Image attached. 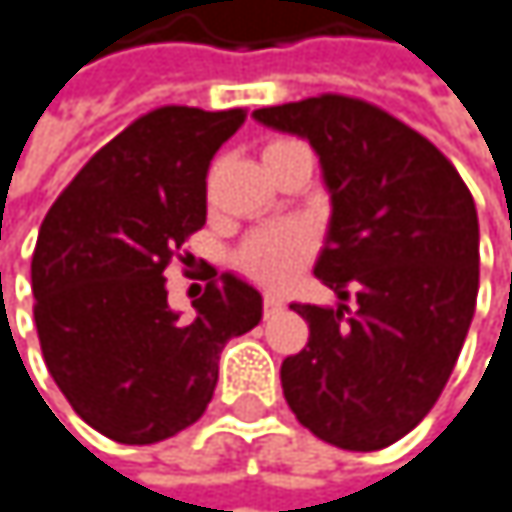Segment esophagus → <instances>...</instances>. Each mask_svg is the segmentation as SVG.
Wrapping results in <instances>:
<instances>
[{"label": "esophagus", "instance_id": "esophagus-1", "mask_svg": "<svg viewBox=\"0 0 512 512\" xmlns=\"http://www.w3.org/2000/svg\"><path fill=\"white\" fill-rule=\"evenodd\" d=\"M279 309H285V300H282L279 294H264V312L273 315V312H279Z\"/></svg>", "mask_w": 512, "mask_h": 512}]
</instances>
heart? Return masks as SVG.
<instances>
[{
	"mask_svg": "<svg viewBox=\"0 0 512 512\" xmlns=\"http://www.w3.org/2000/svg\"><path fill=\"white\" fill-rule=\"evenodd\" d=\"M285 142H291V139H276L267 148H276V145H285ZM309 254H312L309 230L294 224V221H285V224H270V227L254 230L236 248L233 264L251 282L267 285V288H279V285L291 282L306 267Z\"/></svg>",
	"mask_w": 512,
	"mask_h": 512,
	"instance_id": "b5f03b06",
	"label": "heart"
}]
</instances>
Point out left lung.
<instances>
[{
  "label": "left lung",
  "instance_id": "8db88e82",
  "mask_svg": "<svg viewBox=\"0 0 512 512\" xmlns=\"http://www.w3.org/2000/svg\"><path fill=\"white\" fill-rule=\"evenodd\" d=\"M254 118L309 139L334 206L315 279L343 303L291 306L309 343L282 361L285 400L324 443L385 449L431 413L464 346L480 291L477 206L434 142L358 96Z\"/></svg>",
  "mask_w": 512,
  "mask_h": 512
}]
</instances>
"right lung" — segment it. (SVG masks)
Listing matches in <instances>:
<instances>
[{"instance_id":"add662e5","label":"right lung","mask_w":512,"mask_h":512,"mask_svg":"<svg viewBox=\"0 0 512 512\" xmlns=\"http://www.w3.org/2000/svg\"><path fill=\"white\" fill-rule=\"evenodd\" d=\"M245 108L160 105L105 142L48 209L32 251L35 331L72 410L108 440L145 446L194 425L230 337L261 321L248 282L221 276L178 318L166 267L191 264L206 175Z\"/></svg>"}]
</instances>
